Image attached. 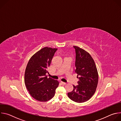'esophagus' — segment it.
Instances as JSON below:
<instances>
[{"label": "esophagus", "mask_w": 121, "mask_h": 121, "mask_svg": "<svg viewBox=\"0 0 121 121\" xmlns=\"http://www.w3.org/2000/svg\"><path fill=\"white\" fill-rule=\"evenodd\" d=\"M61 83L62 85H65V84H66V83L64 82H62V81L61 82Z\"/></svg>", "instance_id": "obj_1"}]
</instances>
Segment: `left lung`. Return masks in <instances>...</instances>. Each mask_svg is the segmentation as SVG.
<instances>
[{"mask_svg": "<svg viewBox=\"0 0 121 121\" xmlns=\"http://www.w3.org/2000/svg\"><path fill=\"white\" fill-rule=\"evenodd\" d=\"M75 49V72L79 79L78 85H73V90L67 95L73 101L82 103L93 95L98 83V73L94 61L87 52L74 46Z\"/></svg>", "mask_w": 121, "mask_h": 121, "instance_id": "8db88e82", "label": "left lung"}]
</instances>
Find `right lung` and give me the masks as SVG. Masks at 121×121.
Returning <instances> with one entry per match:
<instances>
[{"instance_id": "add662e5", "label": "right lung", "mask_w": 121, "mask_h": 121, "mask_svg": "<svg viewBox=\"0 0 121 121\" xmlns=\"http://www.w3.org/2000/svg\"><path fill=\"white\" fill-rule=\"evenodd\" d=\"M56 48L45 47L33 55L27 65L24 82L30 95L35 99L46 101L52 98L59 82L47 78L48 68L57 51Z\"/></svg>"}]
</instances>
